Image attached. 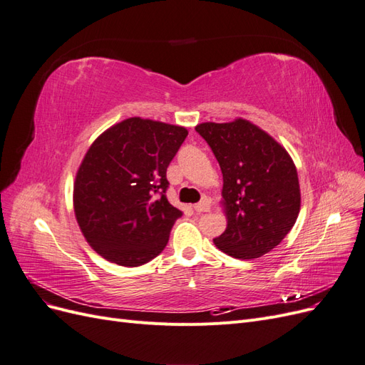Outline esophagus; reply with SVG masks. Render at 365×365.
I'll use <instances>...</instances> for the list:
<instances>
[{"label": "esophagus", "mask_w": 365, "mask_h": 365, "mask_svg": "<svg viewBox=\"0 0 365 365\" xmlns=\"http://www.w3.org/2000/svg\"><path fill=\"white\" fill-rule=\"evenodd\" d=\"M193 210H195V212H197V213L208 212V210H210V201H208V200H204V201H201V202L195 204V205H193Z\"/></svg>", "instance_id": "esophagus-1"}]
</instances>
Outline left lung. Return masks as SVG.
<instances>
[{
  "label": "left lung",
  "instance_id": "1",
  "mask_svg": "<svg viewBox=\"0 0 365 365\" xmlns=\"http://www.w3.org/2000/svg\"><path fill=\"white\" fill-rule=\"evenodd\" d=\"M212 148L224 176L227 228L215 245L228 256L251 260L269 252L289 233L300 213L297 168L280 143L252 121L195 128Z\"/></svg>",
  "mask_w": 365,
  "mask_h": 365
}]
</instances>
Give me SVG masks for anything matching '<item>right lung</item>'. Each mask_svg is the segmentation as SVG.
Instances as JSON below:
<instances>
[{"label":"right lung","mask_w":365,"mask_h":365,"mask_svg":"<svg viewBox=\"0 0 365 365\" xmlns=\"http://www.w3.org/2000/svg\"><path fill=\"white\" fill-rule=\"evenodd\" d=\"M189 130L130 117L98 135L76 172L74 216L90 247L120 267L155 259L181 212L165 189V170Z\"/></svg>","instance_id":"add662e5"}]
</instances>
